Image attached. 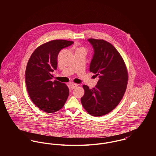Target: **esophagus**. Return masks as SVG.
Returning a JSON list of instances; mask_svg holds the SVG:
<instances>
[{"instance_id": "esophagus-1", "label": "esophagus", "mask_w": 156, "mask_h": 156, "mask_svg": "<svg viewBox=\"0 0 156 156\" xmlns=\"http://www.w3.org/2000/svg\"><path fill=\"white\" fill-rule=\"evenodd\" d=\"M77 86H78V84L73 83L71 84V89H74V88H75Z\"/></svg>"}]
</instances>
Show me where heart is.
<instances>
[{"mask_svg": "<svg viewBox=\"0 0 156 156\" xmlns=\"http://www.w3.org/2000/svg\"><path fill=\"white\" fill-rule=\"evenodd\" d=\"M85 50L83 48H81V49H78V50Z\"/></svg>", "mask_w": 156, "mask_h": 156, "instance_id": "heart-1", "label": "heart"}]
</instances>
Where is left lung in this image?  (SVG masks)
Returning <instances> with one entry per match:
<instances>
[{"mask_svg":"<svg viewBox=\"0 0 156 156\" xmlns=\"http://www.w3.org/2000/svg\"><path fill=\"white\" fill-rule=\"evenodd\" d=\"M88 41L94 49L89 71L98 75L99 80L92 89L83 85L85 94L81 101L89 114L101 116L119 104L126 91L128 75L123 59L111 43L94 38Z\"/></svg>","mask_w":156,"mask_h":156,"instance_id":"8db88e82","label":"left lung"}]
</instances>
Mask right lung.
<instances>
[{
    "label": "right lung",
    "mask_w": 156,
    "mask_h": 156,
    "mask_svg": "<svg viewBox=\"0 0 156 156\" xmlns=\"http://www.w3.org/2000/svg\"><path fill=\"white\" fill-rule=\"evenodd\" d=\"M73 44L66 40L50 41L37 48L28 61L25 73L27 92L33 102L45 112L58 111L69 95L65 83L52 81V73L57 68L59 51Z\"/></svg>",
    "instance_id": "right-lung-1"
}]
</instances>
